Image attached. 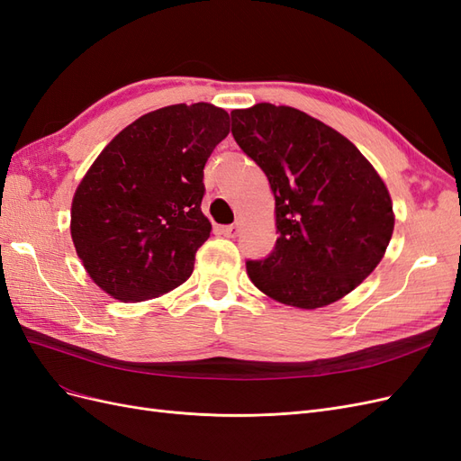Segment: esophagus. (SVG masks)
Here are the masks:
<instances>
[{"instance_id": "34e87169", "label": "esophagus", "mask_w": 461, "mask_h": 461, "mask_svg": "<svg viewBox=\"0 0 461 461\" xmlns=\"http://www.w3.org/2000/svg\"><path fill=\"white\" fill-rule=\"evenodd\" d=\"M222 236H227V239H236L240 232V222H234V225H227V227H221L219 229Z\"/></svg>"}]
</instances>
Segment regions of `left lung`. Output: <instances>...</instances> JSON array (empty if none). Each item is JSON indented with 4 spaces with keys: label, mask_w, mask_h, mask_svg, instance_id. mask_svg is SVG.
Listing matches in <instances>:
<instances>
[{
    "label": "left lung",
    "mask_w": 461,
    "mask_h": 461,
    "mask_svg": "<svg viewBox=\"0 0 461 461\" xmlns=\"http://www.w3.org/2000/svg\"><path fill=\"white\" fill-rule=\"evenodd\" d=\"M232 136L269 180L278 239L246 271L263 294L317 310L344 298L393 239L386 185L346 136L288 105L234 109Z\"/></svg>",
    "instance_id": "8db88e82"
}]
</instances>
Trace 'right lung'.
<instances>
[{"instance_id": "1", "label": "right lung", "mask_w": 461, "mask_h": 461, "mask_svg": "<svg viewBox=\"0 0 461 461\" xmlns=\"http://www.w3.org/2000/svg\"><path fill=\"white\" fill-rule=\"evenodd\" d=\"M230 132L213 104L142 115L95 158L75 190L71 239L92 281L121 302L183 285L212 222L202 213L203 167Z\"/></svg>"}]
</instances>
